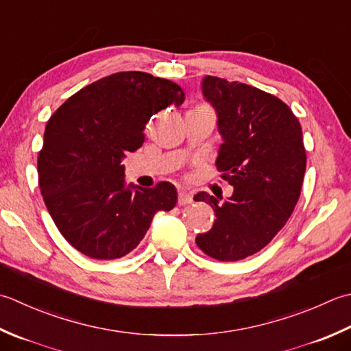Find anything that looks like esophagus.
<instances>
[{
	"label": "esophagus",
	"mask_w": 351,
	"mask_h": 351,
	"mask_svg": "<svg viewBox=\"0 0 351 351\" xmlns=\"http://www.w3.org/2000/svg\"><path fill=\"white\" fill-rule=\"evenodd\" d=\"M193 202V197H191V195L190 193H187V191H180V195H178V204L181 205H189V204H191Z\"/></svg>",
	"instance_id": "obj_1"
}]
</instances>
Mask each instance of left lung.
<instances>
[{"instance_id": "obj_1", "label": "left lung", "mask_w": 351, "mask_h": 351, "mask_svg": "<svg viewBox=\"0 0 351 351\" xmlns=\"http://www.w3.org/2000/svg\"><path fill=\"white\" fill-rule=\"evenodd\" d=\"M201 88L222 136L216 166L234 191L223 202L195 196L216 213L196 243L213 258L237 262L263 250L291 217L306 171L303 132L289 106L262 89L215 75Z\"/></svg>"}]
</instances>
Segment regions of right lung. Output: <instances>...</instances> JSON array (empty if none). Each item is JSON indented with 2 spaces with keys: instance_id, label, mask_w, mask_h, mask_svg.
<instances>
[{
  "instance_id": "add662e5",
  "label": "right lung",
  "mask_w": 351,
  "mask_h": 351,
  "mask_svg": "<svg viewBox=\"0 0 351 351\" xmlns=\"http://www.w3.org/2000/svg\"><path fill=\"white\" fill-rule=\"evenodd\" d=\"M184 100L175 82L121 71L82 88L51 115L38 158L39 187L75 250L97 260L120 258L138 246L158 211L175 207V185L128 184L121 161L143 146L150 117Z\"/></svg>"
}]
</instances>
